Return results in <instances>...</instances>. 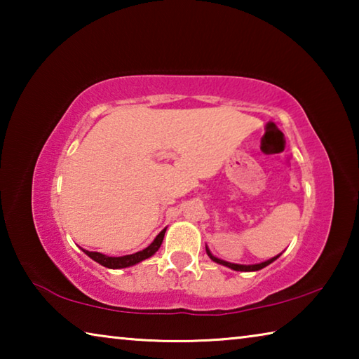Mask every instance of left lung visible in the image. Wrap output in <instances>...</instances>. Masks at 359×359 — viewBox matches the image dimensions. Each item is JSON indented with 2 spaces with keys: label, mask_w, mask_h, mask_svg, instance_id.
I'll return each instance as SVG.
<instances>
[{
  "label": "left lung",
  "mask_w": 359,
  "mask_h": 359,
  "mask_svg": "<svg viewBox=\"0 0 359 359\" xmlns=\"http://www.w3.org/2000/svg\"><path fill=\"white\" fill-rule=\"evenodd\" d=\"M205 252H208L209 258H210L212 261H215V263H218V264H223V266H226V267H229V269H233V271H242V272L259 271V269H263V267L269 266V264L272 263V261H276L278 257H280V255H277V257L271 258V259H267V261H264V263H259V264H234V263H228V261H223V259H220V258L214 257V255L210 253V250H209L208 247H205Z\"/></svg>",
  "instance_id": "8db88e82"
}]
</instances>
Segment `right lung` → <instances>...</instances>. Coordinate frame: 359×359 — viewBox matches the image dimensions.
I'll return each instance as SVG.
<instances>
[{
    "instance_id": "right-lung-1",
    "label": "right lung",
    "mask_w": 359,
    "mask_h": 359,
    "mask_svg": "<svg viewBox=\"0 0 359 359\" xmlns=\"http://www.w3.org/2000/svg\"><path fill=\"white\" fill-rule=\"evenodd\" d=\"M165 233H166V228L156 236L155 241L151 242L147 248H144V250L136 252L133 255H125V257H107V255H102L100 252H88V250H83V248L82 250L85 252V255H88L90 258L96 261V263H100L101 266L109 267V269H121V267L135 266L137 263H141V261L150 258L151 255H155L161 245L163 238H165Z\"/></svg>"
}]
</instances>
